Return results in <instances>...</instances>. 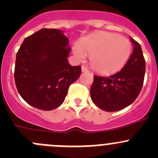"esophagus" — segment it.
Returning <instances> with one entry per match:
<instances>
[{"mask_svg":"<svg viewBox=\"0 0 158 158\" xmlns=\"http://www.w3.org/2000/svg\"><path fill=\"white\" fill-rule=\"evenodd\" d=\"M82 73H87V72H89V69L85 67V66H82Z\"/></svg>","mask_w":158,"mask_h":158,"instance_id":"1","label":"esophagus"}]
</instances>
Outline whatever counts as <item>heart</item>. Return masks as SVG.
<instances>
[{
	"label": "heart",
	"instance_id": "b5f03b06",
	"mask_svg": "<svg viewBox=\"0 0 158 158\" xmlns=\"http://www.w3.org/2000/svg\"><path fill=\"white\" fill-rule=\"evenodd\" d=\"M73 54L79 60L90 56L92 67L102 74L118 72L128 62L131 44L128 39L114 33L100 32L83 38L80 44H74Z\"/></svg>",
	"mask_w": 158,
	"mask_h": 158
}]
</instances>
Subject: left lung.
Returning <instances> with one entry per match:
<instances>
[{
	"mask_svg": "<svg viewBox=\"0 0 158 158\" xmlns=\"http://www.w3.org/2000/svg\"><path fill=\"white\" fill-rule=\"evenodd\" d=\"M133 52L125 66L109 76H94L90 89L92 102L106 111H116L128 107L141 92L145 74V60L141 47L130 38Z\"/></svg>",
	"mask_w": 158,
	"mask_h": 158,
	"instance_id": "8db88e82",
	"label": "left lung"
}]
</instances>
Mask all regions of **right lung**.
Returning a JSON list of instances; mask_svg holds the SVG:
<instances>
[{"instance_id": "add662e5", "label": "right lung", "mask_w": 158, "mask_h": 158, "mask_svg": "<svg viewBox=\"0 0 158 158\" xmlns=\"http://www.w3.org/2000/svg\"><path fill=\"white\" fill-rule=\"evenodd\" d=\"M63 30L41 29L25 38L16 56L14 79L23 99L50 111L64 102L68 89L81 74L67 57L71 48Z\"/></svg>"}]
</instances>
